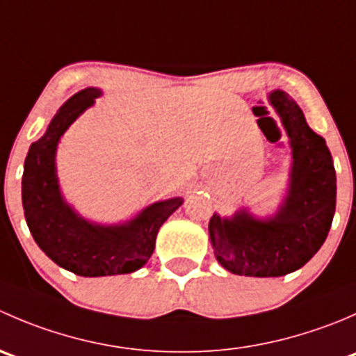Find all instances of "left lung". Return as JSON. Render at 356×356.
<instances>
[{"label": "left lung", "mask_w": 356, "mask_h": 356, "mask_svg": "<svg viewBox=\"0 0 356 356\" xmlns=\"http://www.w3.org/2000/svg\"><path fill=\"white\" fill-rule=\"evenodd\" d=\"M270 103L293 148L289 191L275 217L257 220L246 210L232 218L217 213L208 224L218 264L236 275L281 277L303 267L324 245L336 210V172L324 138L308 127L286 92Z\"/></svg>", "instance_id": "left-lung-1"}]
</instances>
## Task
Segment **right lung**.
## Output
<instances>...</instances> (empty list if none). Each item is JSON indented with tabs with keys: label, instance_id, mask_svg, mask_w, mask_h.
Segmentation results:
<instances>
[{
	"label": "right lung",
	"instance_id": "1",
	"mask_svg": "<svg viewBox=\"0 0 356 356\" xmlns=\"http://www.w3.org/2000/svg\"><path fill=\"white\" fill-rule=\"evenodd\" d=\"M99 95V89L88 88L68 99L46 134L31 145L22 175L24 213L32 238L56 265L82 277L131 274L141 268L155 250L158 229L182 204L181 198L158 201L134 220L105 227L89 224L63 201L55 172L56 145Z\"/></svg>",
	"mask_w": 356,
	"mask_h": 356
}]
</instances>
